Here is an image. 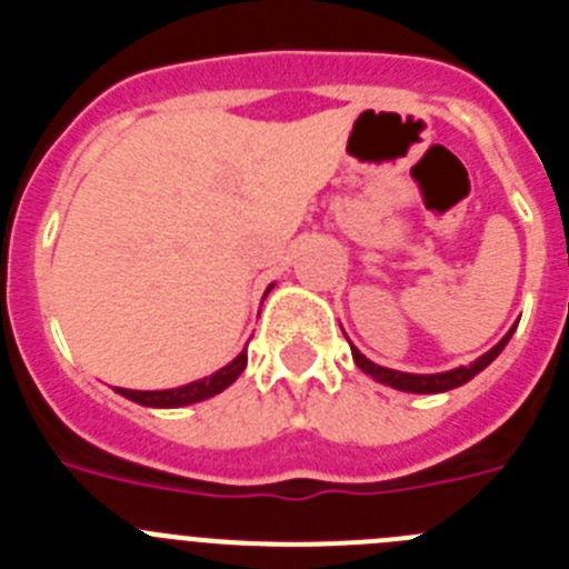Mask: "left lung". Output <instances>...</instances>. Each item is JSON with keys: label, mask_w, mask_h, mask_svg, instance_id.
Masks as SVG:
<instances>
[{"label": "left lung", "mask_w": 569, "mask_h": 569, "mask_svg": "<svg viewBox=\"0 0 569 569\" xmlns=\"http://www.w3.org/2000/svg\"><path fill=\"white\" fill-rule=\"evenodd\" d=\"M510 336L512 330L499 341V345L492 347V350H487L485 356H479V359L472 361L470 367H456V370H447V373H433V376H416V373H399V370H387V367H379L370 359H365L356 347H350V350H353V359L356 365L361 367V373L373 376V379L381 381V385H390L396 387V390H405V393H445V390H453V387L465 385V381H470L472 376L481 373V370H485V367L490 365L501 350H505Z\"/></svg>", "instance_id": "1"}]
</instances>
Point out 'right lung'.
<instances>
[{
  "instance_id": "obj_1",
  "label": "right lung",
  "mask_w": 569,
  "mask_h": 569,
  "mask_svg": "<svg viewBox=\"0 0 569 569\" xmlns=\"http://www.w3.org/2000/svg\"><path fill=\"white\" fill-rule=\"evenodd\" d=\"M244 365H248V350H241V353L236 356L228 367L216 370V373L208 376V379L190 381V385L176 387V390H124V387H116V393H122L124 399L136 401V405H144V407L196 405V401L210 399V396L222 393L224 387L233 385V381L241 376V370H244Z\"/></svg>"
}]
</instances>
